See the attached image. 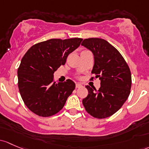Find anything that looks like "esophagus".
Listing matches in <instances>:
<instances>
[{
    "label": "esophagus",
    "instance_id": "1",
    "mask_svg": "<svg viewBox=\"0 0 149 149\" xmlns=\"http://www.w3.org/2000/svg\"><path fill=\"white\" fill-rule=\"evenodd\" d=\"M76 87L77 88H81V87H83V85L82 84H76Z\"/></svg>",
    "mask_w": 149,
    "mask_h": 149
}]
</instances>
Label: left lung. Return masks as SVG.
I'll return each mask as SVG.
<instances>
[{
	"mask_svg": "<svg viewBox=\"0 0 149 149\" xmlns=\"http://www.w3.org/2000/svg\"><path fill=\"white\" fill-rule=\"evenodd\" d=\"M81 45L93 53L94 65L91 73L101 80L99 90L86 86L88 94L83 99V104L92 116L107 118L119 110L130 94L129 67L118 50L104 39H84Z\"/></svg>",
	"mask_w": 149,
	"mask_h": 149,
	"instance_id": "1",
	"label": "left lung"
}]
</instances>
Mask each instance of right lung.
Wrapping results in <instances>:
<instances>
[{
    "instance_id": "1",
    "label": "right lung",
    "mask_w": 149,
    "mask_h": 149,
    "mask_svg": "<svg viewBox=\"0 0 149 149\" xmlns=\"http://www.w3.org/2000/svg\"><path fill=\"white\" fill-rule=\"evenodd\" d=\"M82 38L50 39L33 45L22 58L18 69V88L23 102L34 113L48 117L60 111L75 89L71 80L54 81V73L65 65Z\"/></svg>"
}]
</instances>
